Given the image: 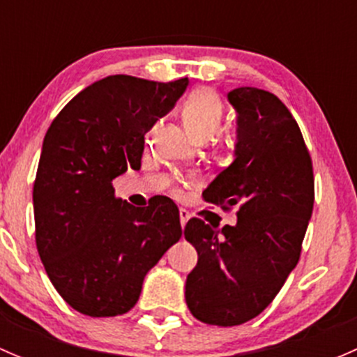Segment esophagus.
<instances>
[{
	"label": "esophagus",
	"instance_id": "obj_1",
	"mask_svg": "<svg viewBox=\"0 0 357 357\" xmlns=\"http://www.w3.org/2000/svg\"><path fill=\"white\" fill-rule=\"evenodd\" d=\"M190 219V212L186 211V208H179V222H181V226H185L186 222H188Z\"/></svg>",
	"mask_w": 357,
	"mask_h": 357
}]
</instances>
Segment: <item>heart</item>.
<instances>
[{
  "label": "heart",
  "instance_id": "1",
  "mask_svg": "<svg viewBox=\"0 0 357 357\" xmlns=\"http://www.w3.org/2000/svg\"><path fill=\"white\" fill-rule=\"evenodd\" d=\"M181 117L188 135L197 143H204L219 132L225 109L218 95L208 89H197L183 103Z\"/></svg>",
  "mask_w": 357,
  "mask_h": 357
}]
</instances>
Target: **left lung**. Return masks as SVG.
Masks as SVG:
<instances>
[{
  "label": "left lung",
  "instance_id": "left-lung-1",
  "mask_svg": "<svg viewBox=\"0 0 357 357\" xmlns=\"http://www.w3.org/2000/svg\"><path fill=\"white\" fill-rule=\"evenodd\" d=\"M231 164L204 190V199L238 205L235 226L190 219L185 238L199 262L186 276L185 298L207 325L235 326L261 314L297 266L314 205L312 164L291 114L273 93L235 88Z\"/></svg>",
  "mask_w": 357,
  "mask_h": 357
}]
</instances>
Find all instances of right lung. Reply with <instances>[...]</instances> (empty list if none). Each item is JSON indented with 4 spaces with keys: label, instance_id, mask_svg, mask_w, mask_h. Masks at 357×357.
<instances>
[{
    "label": "right lung",
    "instance_id": "1",
    "mask_svg": "<svg viewBox=\"0 0 357 357\" xmlns=\"http://www.w3.org/2000/svg\"><path fill=\"white\" fill-rule=\"evenodd\" d=\"M188 82L109 75L77 93L46 132L32 192L36 245L50 282L82 314L128 312L181 238L174 202L158 195L135 207L115 199L112 181L142 167L145 135Z\"/></svg>",
    "mask_w": 357,
    "mask_h": 357
}]
</instances>
